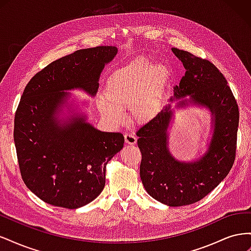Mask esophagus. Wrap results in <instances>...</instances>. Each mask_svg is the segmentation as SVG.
I'll return each mask as SVG.
<instances>
[{
	"label": "esophagus",
	"instance_id": "1",
	"mask_svg": "<svg viewBox=\"0 0 251 251\" xmlns=\"http://www.w3.org/2000/svg\"><path fill=\"white\" fill-rule=\"evenodd\" d=\"M125 140H126V143L127 144H135L136 141H137V138H136L134 135L126 133L125 134Z\"/></svg>",
	"mask_w": 251,
	"mask_h": 251
}]
</instances>
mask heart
I'll return each mask as SVG.
<instances>
[{"instance_id":"b5f03b06","label":"heart","mask_w":251,"mask_h":251,"mask_svg":"<svg viewBox=\"0 0 251 251\" xmlns=\"http://www.w3.org/2000/svg\"><path fill=\"white\" fill-rule=\"evenodd\" d=\"M172 80L169 66L139 58L116 70L108 78L103 97L97 101L101 115L111 124L120 126L126 121L124 108H130L138 123H150L163 107L166 90Z\"/></svg>"}]
</instances>
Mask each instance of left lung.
<instances>
[{
    "instance_id": "8db88e82",
    "label": "left lung",
    "mask_w": 251,
    "mask_h": 251,
    "mask_svg": "<svg viewBox=\"0 0 251 251\" xmlns=\"http://www.w3.org/2000/svg\"><path fill=\"white\" fill-rule=\"evenodd\" d=\"M172 51L183 64L184 76L174 87L169 103L136 134L144 188L155 200L178 207L203 199L228 175L235 157L239 109L214 64L184 50ZM193 106L209 112L210 136L202 153L192 161H180L169 149L170 128L176 110Z\"/></svg>"
}]
</instances>
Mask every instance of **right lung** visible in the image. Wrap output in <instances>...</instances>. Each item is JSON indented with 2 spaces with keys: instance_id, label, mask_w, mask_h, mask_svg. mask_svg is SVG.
Instances as JSON below:
<instances>
[{
  "instance_id": "obj_1",
  "label": "right lung",
  "mask_w": 251,
  "mask_h": 251,
  "mask_svg": "<svg viewBox=\"0 0 251 251\" xmlns=\"http://www.w3.org/2000/svg\"><path fill=\"white\" fill-rule=\"evenodd\" d=\"M117 52L113 46L75 51L36 73L23 92L13 139L22 178L44 202L76 209L102 192L105 165L125 138L90 124L89 102L70 91L94 97L104 66Z\"/></svg>"
}]
</instances>
